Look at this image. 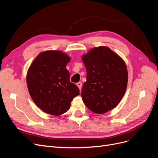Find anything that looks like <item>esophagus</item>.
<instances>
[{"label": "esophagus", "instance_id": "esophagus-1", "mask_svg": "<svg viewBox=\"0 0 158 158\" xmlns=\"http://www.w3.org/2000/svg\"><path fill=\"white\" fill-rule=\"evenodd\" d=\"M76 85H77V86L79 88L80 90L82 89V82H78L77 84H76Z\"/></svg>", "mask_w": 158, "mask_h": 158}]
</instances>
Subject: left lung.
Instances as JSON below:
<instances>
[{
	"label": "left lung",
	"instance_id": "left-lung-1",
	"mask_svg": "<svg viewBox=\"0 0 158 158\" xmlns=\"http://www.w3.org/2000/svg\"><path fill=\"white\" fill-rule=\"evenodd\" d=\"M86 82L81 95L91 111L103 114L115 107L125 95L128 73L125 63L109 47L91 49L82 56Z\"/></svg>",
	"mask_w": 158,
	"mask_h": 158
}]
</instances>
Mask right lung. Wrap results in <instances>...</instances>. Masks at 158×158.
<instances>
[{
    "mask_svg": "<svg viewBox=\"0 0 158 158\" xmlns=\"http://www.w3.org/2000/svg\"><path fill=\"white\" fill-rule=\"evenodd\" d=\"M70 58L60 51L41 52L33 61L27 74V85L33 101L42 111L60 115L70 109V102L80 94L70 82L66 66Z\"/></svg>",
    "mask_w": 158,
    "mask_h": 158,
    "instance_id": "obj_1",
    "label": "right lung"
}]
</instances>
